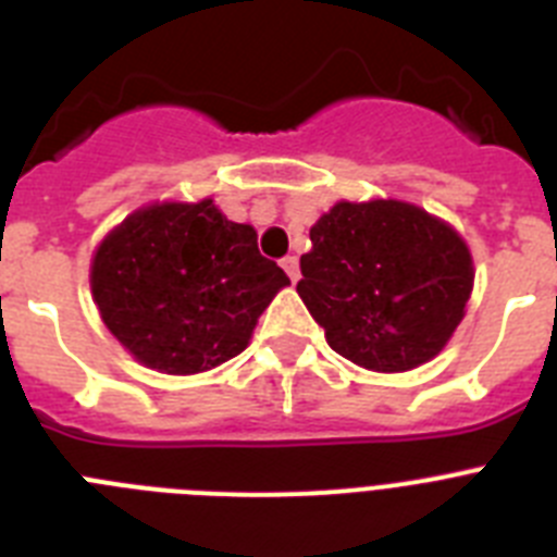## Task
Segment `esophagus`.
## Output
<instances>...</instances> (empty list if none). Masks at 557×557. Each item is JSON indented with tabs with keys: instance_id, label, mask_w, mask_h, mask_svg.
<instances>
[{
	"instance_id": "obj_1",
	"label": "esophagus",
	"mask_w": 557,
	"mask_h": 557,
	"mask_svg": "<svg viewBox=\"0 0 557 557\" xmlns=\"http://www.w3.org/2000/svg\"><path fill=\"white\" fill-rule=\"evenodd\" d=\"M282 268L287 270L289 282H293V284L298 282V278H301V268H298V256H284Z\"/></svg>"
}]
</instances>
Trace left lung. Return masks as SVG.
Listing matches in <instances>:
<instances>
[{"label":"left lung","instance_id":"1","mask_svg":"<svg viewBox=\"0 0 557 557\" xmlns=\"http://www.w3.org/2000/svg\"><path fill=\"white\" fill-rule=\"evenodd\" d=\"M309 239L298 295L339 357L398 373L441 354L474 287L471 253L451 225L401 200H343Z\"/></svg>","mask_w":557,"mask_h":557}]
</instances>
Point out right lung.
<instances>
[{
  "mask_svg": "<svg viewBox=\"0 0 557 557\" xmlns=\"http://www.w3.org/2000/svg\"><path fill=\"white\" fill-rule=\"evenodd\" d=\"M256 231L211 200L152 203L100 243L91 295L102 323L141 366L200 373L245 351L259 314L287 287Z\"/></svg>",
  "mask_w": 557,
  "mask_h": 557,
  "instance_id": "right-lung-1",
  "label": "right lung"
}]
</instances>
